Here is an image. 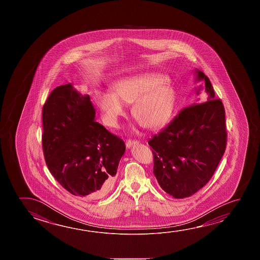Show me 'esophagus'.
Returning <instances> with one entry per match:
<instances>
[{"label":"esophagus","instance_id":"34e87169","mask_svg":"<svg viewBox=\"0 0 260 260\" xmlns=\"http://www.w3.org/2000/svg\"><path fill=\"white\" fill-rule=\"evenodd\" d=\"M139 143V141H132V140H128V141H126V147L127 148H131L132 146H133L134 144H138Z\"/></svg>","mask_w":260,"mask_h":260}]
</instances>
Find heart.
I'll return each instance as SVG.
<instances>
[{"instance_id":"heart-1","label":"heart","mask_w":260,"mask_h":260,"mask_svg":"<svg viewBox=\"0 0 260 260\" xmlns=\"http://www.w3.org/2000/svg\"><path fill=\"white\" fill-rule=\"evenodd\" d=\"M164 77L156 73L128 77L118 81L113 92L97 91L95 102L104 122L116 126L125 114L122 103L133 104L132 114L144 127L160 128L171 118L174 107V90Z\"/></svg>"}]
</instances>
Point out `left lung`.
<instances>
[{
	"label": "left lung",
	"mask_w": 260,
	"mask_h": 260,
	"mask_svg": "<svg viewBox=\"0 0 260 260\" xmlns=\"http://www.w3.org/2000/svg\"><path fill=\"white\" fill-rule=\"evenodd\" d=\"M196 73L198 81H205L208 100L184 108L148 142L157 182L175 199L190 197L209 182L226 145L223 103L215 98L209 78L199 70Z\"/></svg>",
	"instance_id": "1"
}]
</instances>
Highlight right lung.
I'll return each instance as SVG.
<instances>
[{
    "mask_svg": "<svg viewBox=\"0 0 260 260\" xmlns=\"http://www.w3.org/2000/svg\"><path fill=\"white\" fill-rule=\"evenodd\" d=\"M95 119L87 94L71 83L51 91L43 108V154L49 171L74 196L96 200L115 183L124 141Z\"/></svg>",
    "mask_w": 260,
    "mask_h": 260,
    "instance_id": "obj_1",
    "label": "right lung"
}]
</instances>
